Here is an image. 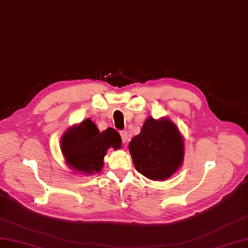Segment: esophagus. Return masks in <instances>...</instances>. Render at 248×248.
I'll list each match as a JSON object with an SVG mask.
<instances>
[{
    "label": "esophagus",
    "mask_w": 248,
    "mask_h": 248,
    "mask_svg": "<svg viewBox=\"0 0 248 248\" xmlns=\"http://www.w3.org/2000/svg\"><path fill=\"white\" fill-rule=\"evenodd\" d=\"M120 136H122V139H123V142L124 143H126L129 141V134L126 131H122L120 132Z\"/></svg>",
    "instance_id": "1"
}]
</instances>
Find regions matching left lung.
Wrapping results in <instances>:
<instances>
[{"instance_id":"1","label":"left lung","mask_w":248,"mask_h":248,"mask_svg":"<svg viewBox=\"0 0 248 248\" xmlns=\"http://www.w3.org/2000/svg\"><path fill=\"white\" fill-rule=\"evenodd\" d=\"M129 150L136 170L154 181L168 179L183 163V138L167 118H147Z\"/></svg>"}]
</instances>
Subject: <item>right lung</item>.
Masks as SVG:
<instances>
[{"label": "right lung", "instance_id": "right-lung-1", "mask_svg": "<svg viewBox=\"0 0 248 248\" xmlns=\"http://www.w3.org/2000/svg\"><path fill=\"white\" fill-rule=\"evenodd\" d=\"M122 145L117 131L108 128L100 132L89 118L67 130L61 140V151L67 164L77 171L91 174L102 169L109 147Z\"/></svg>", "mask_w": 248, "mask_h": 248}]
</instances>
